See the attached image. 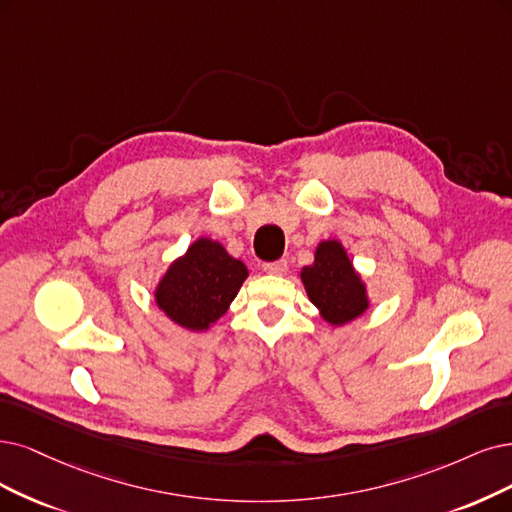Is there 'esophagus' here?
Returning <instances> with one entry per match:
<instances>
[{
  "label": "esophagus",
  "mask_w": 512,
  "mask_h": 512,
  "mask_svg": "<svg viewBox=\"0 0 512 512\" xmlns=\"http://www.w3.org/2000/svg\"><path fill=\"white\" fill-rule=\"evenodd\" d=\"M263 272H268V274H274V276H282L287 272V261L285 259H278V261H268V263H263Z\"/></svg>",
  "instance_id": "obj_1"
}]
</instances>
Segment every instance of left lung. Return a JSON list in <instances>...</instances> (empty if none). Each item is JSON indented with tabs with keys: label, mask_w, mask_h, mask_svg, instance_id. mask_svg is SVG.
<instances>
[{
	"label": "left lung",
	"mask_w": 512,
	"mask_h": 512,
	"mask_svg": "<svg viewBox=\"0 0 512 512\" xmlns=\"http://www.w3.org/2000/svg\"><path fill=\"white\" fill-rule=\"evenodd\" d=\"M299 278L320 318L331 327H344L371 308L367 282L337 238L316 244L314 261L301 268Z\"/></svg>",
	"instance_id": "obj_1"
}]
</instances>
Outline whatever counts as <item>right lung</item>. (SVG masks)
<instances>
[{
	"label": "right lung",
	"mask_w": 512,
	"mask_h": 512,
	"mask_svg": "<svg viewBox=\"0 0 512 512\" xmlns=\"http://www.w3.org/2000/svg\"><path fill=\"white\" fill-rule=\"evenodd\" d=\"M249 268L219 240L200 236L170 261L154 289L158 310L181 329L208 331L232 306Z\"/></svg>",
	"instance_id": "1"
}]
</instances>
